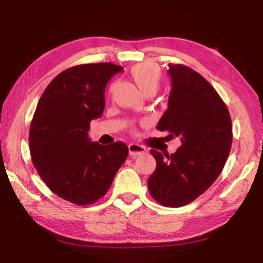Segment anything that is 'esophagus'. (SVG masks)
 Returning <instances> with one entry per match:
<instances>
[{"label":"esophagus","instance_id":"34e87169","mask_svg":"<svg viewBox=\"0 0 263 263\" xmlns=\"http://www.w3.org/2000/svg\"><path fill=\"white\" fill-rule=\"evenodd\" d=\"M146 152H147V148L141 145H138V144L128 145V153H130V155L132 157H137L141 154H145Z\"/></svg>","mask_w":263,"mask_h":263}]
</instances>
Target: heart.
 <instances>
[{"label":"heart","mask_w":263,"mask_h":263,"mask_svg":"<svg viewBox=\"0 0 263 263\" xmlns=\"http://www.w3.org/2000/svg\"><path fill=\"white\" fill-rule=\"evenodd\" d=\"M131 77L144 94L149 92L155 93L160 87L162 72L159 66L155 64L141 63L131 69Z\"/></svg>","instance_id":"1"}]
</instances>
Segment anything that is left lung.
<instances>
[{
	"mask_svg": "<svg viewBox=\"0 0 263 263\" xmlns=\"http://www.w3.org/2000/svg\"><path fill=\"white\" fill-rule=\"evenodd\" d=\"M168 109L156 128L179 137L174 154L155 149L156 169L148 178L149 193L166 207L185 206L211 186L228 160L232 124L218 93L201 74L183 64H169Z\"/></svg>",
	"mask_w": 263,
	"mask_h": 263,
	"instance_id": "8db88e82",
	"label": "left lung"
}]
</instances>
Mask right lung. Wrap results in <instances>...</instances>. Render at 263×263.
<instances>
[{
    "label": "right lung",
    "mask_w": 263,
    "mask_h": 263,
    "mask_svg": "<svg viewBox=\"0 0 263 263\" xmlns=\"http://www.w3.org/2000/svg\"><path fill=\"white\" fill-rule=\"evenodd\" d=\"M122 70L112 63L73 66L57 74L37 102L28 137L33 165L51 192L74 204L102 198L127 157L123 142L103 146L87 135L103 112L108 82Z\"/></svg>",
    "instance_id": "1"
}]
</instances>
